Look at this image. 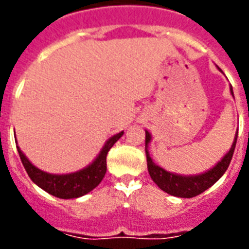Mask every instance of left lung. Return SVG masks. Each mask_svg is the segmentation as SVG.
I'll use <instances>...</instances> for the list:
<instances>
[{
	"instance_id": "8db88e82",
	"label": "left lung",
	"mask_w": 249,
	"mask_h": 249,
	"mask_svg": "<svg viewBox=\"0 0 249 249\" xmlns=\"http://www.w3.org/2000/svg\"><path fill=\"white\" fill-rule=\"evenodd\" d=\"M232 94V89H231ZM236 140H238V132H236L235 141L232 143L230 151L224 156V159L221 160L220 163L216 166H213L212 169L205 172L199 176H178V174L169 173L164 170L163 168L156 165L152 159L150 158V154L147 151V144L151 141L150 133L146 132V158H147V169L148 173L151 176L152 181L155 182L156 185L159 186L160 189L165 191V193L178 197H194L199 195V194L204 193L205 190L209 189L211 186L214 185L222 174L226 172V169L230 165V161L234 155V150H235Z\"/></svg>"
}]
</instances>
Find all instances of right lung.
<instances>
[{"instance_id": "right-lung-1", "label": "right lung", "mask_w": 249, "mask_h": 249, "mask_svg": "<svg viewBox=\"0 0 249 249\" xmlns=\"http://www.w3.org/2000/svg\"><path fill=\"white\" fill-rule=\"evenodd\" d=\"M123 133L124 132L111 137L106 142L105 147L102 148L101 154L98 155L97 159L94 160L89 166L71 174H50L42 172L33 164H31V161L25 158L19 147H18V152H19L21 163H23L24 169L27 170L29 178L37 186H40L46 193L60 197V199H75V197H80L90 193L101 183L105 177L106 170H107V154L113 144L116 143L117 140L123 136Z\"/></svg>"}]
</instances>
